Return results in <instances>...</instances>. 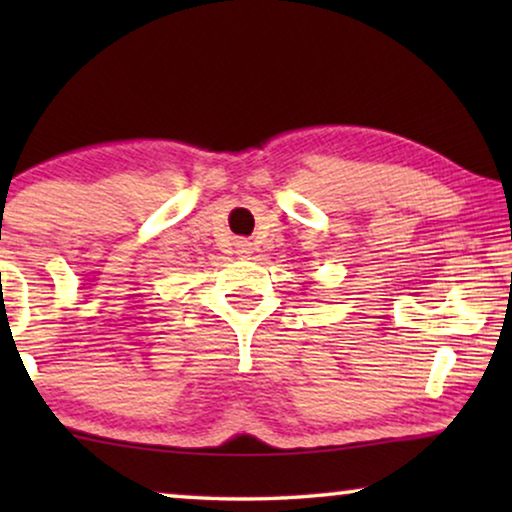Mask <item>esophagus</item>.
Listing matches in <instances>:
<instances>
[{
	"label": "esophagus",
	"instance_id": "1",
	"mask_svg": "<svg viewBox=\"0 0 512 512\" xmlns=\"http://www.w3.org/2000/svg\"><path fill=\"white\" fill-rule=\"evenodd\" d=\"M235 247H237V254H240V256L251 254V242L249 240H237Z\"/></svg>",
	"mask_w": 512,
	"mask_h": 512
}]
</instances>
